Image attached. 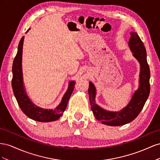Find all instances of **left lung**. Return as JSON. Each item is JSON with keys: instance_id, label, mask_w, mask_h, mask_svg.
<instances>
[{"instance_id": "obj_1", "label": "left lung", "mask_w": 160, "mask_h": 160, "mask_svg": "<svg viewBox=\"0 0 160 160\" xmlns=\"http://www.w3.org/2000/svg\"><path fill=\"white\" fill-rule=\"evenodd\" d=\"M129 46L133 56L140 63L139 86L134 92L129 102L120 111L112 112L100 107L95 102L96 88L90 82L88 94L91 110L95 118L102 124L109 126H121L133 121L142 110L150 92V70L147 62V53L142 41L135 32H131Z\"/></svg>"}]
</instances>
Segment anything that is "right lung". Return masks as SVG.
<instances>
[{
    "mask_svg": "<svg viewBox=\"0 0 160 160\" xmlns=\"http://www.w3.org/2000/svg\"><path fill=\"white\" fill-rule=\"evenodd\" d=\"M30 29L27 30L28 31ZM27 31L26 33H27ZM24 36L20 40L16 56L12 63V88L18 104L22 111L30 118L39 122H51L58 120L66 110L67 104L74 90L75 81H70L68 88L60 104L53 109H45L35 105L27 96L23 84L22 72V53Z\"/></svg>",
    "mask_w": 160,
    "mask_h": 160,
    "instance_id": "1",
    "label": "right lung"
}]
</instances>
